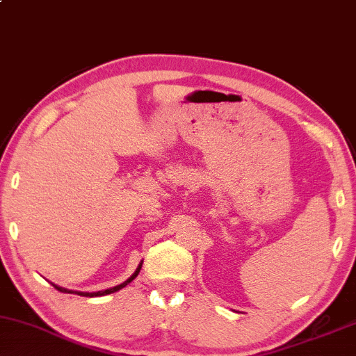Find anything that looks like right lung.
Masks as SVG:
<instances>
[{"label":"right lung","mask_w":356,"mask_h":356,"mask_svg":"<svg viewBox=\"0 0 356 356\" xmlns=\"http://www.w3.org/2000/svg\"><path fill=\"white\" fill-rule=\"evenodd\" d=\"M141 264H143V262H140V266L136 267V270L134 272V275L130 277V278H127V280H125L124 283H121V285H118V286H114V288H109V289H105V291H97V293H81V291H71V289H65V288H60V286H57V285H54L56 286L58 291H62V293H73V294H79V296H86V298H95V296H105V294H111V293H116V291H119V289L121 288H124L125 285H129L130 282L134 280V278L138 275L140 273V269H141Z\"/></svg>","instance_id":"1"}]
</instances>
